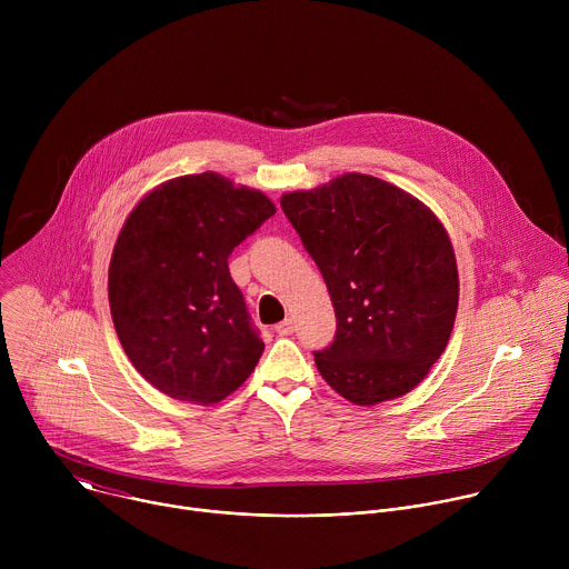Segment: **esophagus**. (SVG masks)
<instances>
[{
	"mask_svg": "<svg viewBox=\"0 0 569 569\" xmlns=\"http://www.w3.org/2000/svg\"><path fill=\"white\" fill-rule=\"evenodd\" d=\"M274 331H277V336H290L295 331V321L292 319H283V321L277 323Z\"/></svg>",
	"mask_w": 569,
	"mask_h": 569,
	"instance_id": "1",
	"label": "esophagus"
}]
</instances>
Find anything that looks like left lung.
Instances as JSON below:
<instances>
[{"label": "left lung", "mask_w": 569, "mask_h": 569, "mask_svg": "<svg viewBox=\"0 0 569 569\" xmlns=\"http://www.w3.org/2000/svg\"><path fill=\"white\" fill-rule=\"evenodd\" d=\"M281 209L336 308V340L315 353L321 378L356 405L412 391L446 351L457 317V259L441 220L365 173L283 193Z\"/></svg>", "instance_id": "8db88e82"}]
</instances>
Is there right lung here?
Returning a JSON list of instances; mask_svg holds the SVG:
<instances>
[{
  "label": "right lung",
  "mask_w": 569,
  "mask_h": 569,
  "mask_svg": "<svg viewBox=\"0 0 569 569\" xmlns=\"http://www.w3.org/2000/svg\"><path fill=\"white\" fill-rule=\"evenodd\" d=\"M274 213L259 189L207 171L161 182L126 218L110 312L132 367L161 393L213 405L254 371L266 345L227 259Z\"/></svg>",
  "instance_id": "1"
}]
</instances>
